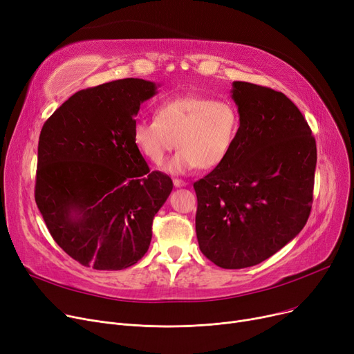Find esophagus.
Instances as JSON below:
<instances>
[{
  "instance_id": "1",
  "label": "esophagus",
  "mask_w": 354,
  "mask_h": 354,
  "mask_svg": "<svg viewBox=\"0 0 354 354\" xmlns=\"http://www.w3.org/2000/svg\"><path fill=\"white\" fill-rule=\"evenodd\" d=\"M174 185L176 188H182V187H187V182L182 179H174Z\"/></svg>"
}]
</instances>
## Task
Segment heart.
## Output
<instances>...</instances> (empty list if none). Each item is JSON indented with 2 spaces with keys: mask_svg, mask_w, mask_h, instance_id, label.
<instances>
[{
  "mask_svg": "<svg viewBox=\"0 0 354 354\" xmlns=\"http://www.w3.org/2000/svg\"><path fill=\"white\" fill-rule=\"evenodd\" d=\"M241 127L239 110L228 99L185 95L163 102L156 119H139L132 139L153 165H162L176 146L166 171L179 175L196 167L214 169L232 152Z\"/></svg>",
  "mask_w": 354,
  "mask_h": 354,
  "instance_id": "b5f03b06",
  "label": "heart"
}]
</instances>
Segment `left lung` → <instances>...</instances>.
Instances as JSON below:
<instances>
[{
    "label": "left lung",
    "instance_id": "8db88e82",
    "mask_svg": "<svg viewBox=\"0 0 354 354\" xmlns=\"http://www.w3.org/2000/svg\"><path fill=\"white\" fill-rule=\"evenodd\" d=\"M241 127L228 159L194 183L198 244L221 268L257 266L304 228L317 163L311 129L281 91L232 83Z\"/></svg>",
    "mask_w": 354,
    "mask_h": 354
}]
</instances>
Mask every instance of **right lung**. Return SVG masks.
Wrapping results in <instances>:
<instances>
[{"instance_id": "1", "label": "right lung", "mask_w": 354, "mask_h": 354, "mask_svg": "<svg viewBox=\"0 0 354 354\" xmlns=\"http://www.w3.org/2000/svg\"><path fill=\"white\" fill-rule=\"evenodd\" d=\"M158 86L122 79L80 90L41 129L35 203L53 239L84 267L124 270L151 245L174 183L151 172L132 130Z\"/></svg>"}]
</instances>
